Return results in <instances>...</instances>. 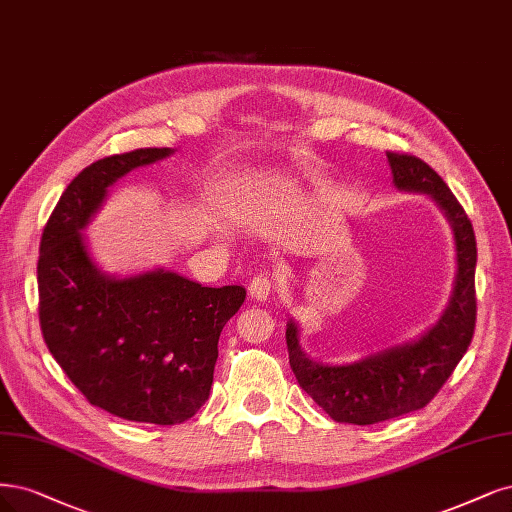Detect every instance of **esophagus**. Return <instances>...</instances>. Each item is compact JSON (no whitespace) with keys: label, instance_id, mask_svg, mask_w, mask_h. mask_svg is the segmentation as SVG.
I'll return each instance as SVG.
<instances>
[{"label":"esophagus","instance_id":"esophagus-1","mask_svg":"<svg viewBox=\"0 0 512 512\" xmlns=\"http://www.w3.org/2000/svg\"><path fill=\"white\" fill-rule=\"evenodd\" d=\"M271 290H273V284H271V279H269L267 273H260L250 281V296L258 303L269 301Z\"/></svg>","mask_w":512,"mask_h":512}]
</instances>
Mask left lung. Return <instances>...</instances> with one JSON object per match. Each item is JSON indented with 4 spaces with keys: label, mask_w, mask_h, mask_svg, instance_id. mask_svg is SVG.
I'll use <instances>...</instances> for the list:
<instances>
[{
    "label": "left lung",
    "mask_w": 512,
    "mask_h": 512,
    "mask_svg": "<svg viewBox=\"0 0 512 512\" xmlns=\"http://www.w3.org/2000/svg\"><path fill=\"white\" fill-rule=\"evenodd\" d=\"M387 163L400 192L428 195L443 211L453 231L457 269L449 303L428 330L356 362L324 364L309 358L301 347V328L294 320L286 324L298 385L339 424L370 426L424 409L464 358L477 322V239L464 207L421 158L387 152Z\"/></svg>",
    "instance_id": "obj_1"
}]
</instances>
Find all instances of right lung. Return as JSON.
Here are the masks:
<instances>
[{
    "label": "right lung",
    "mask_w": 512,
    "mask_h": 512,
    "mask_svg": "<svg viewBox=\"0 0 512 512\" xmlns=\"http://www.w3.org/2000/svg\"><path fill=\"white\" fill-rule=\"evenodd\" d=\"M173 152L142 148L82 169L48 218L38 260L40 326L52 358L95 407L156 426L182 424L209 398L220 332L245 288H207L161 267L110 275L84 228L120 178Z\"/></svg>",
    "instance_id": "obj_1"
}]
</instances>
